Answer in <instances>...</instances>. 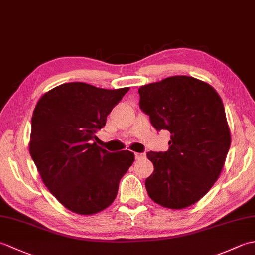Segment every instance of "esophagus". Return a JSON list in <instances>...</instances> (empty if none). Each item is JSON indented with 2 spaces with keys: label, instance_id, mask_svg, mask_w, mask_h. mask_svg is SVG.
Segmentation results:
<instances>
[{
  "label": "esophagus",
  "instance_id": "esophagus-1",
  "mask_svg": "<svg viewBox=\"0 0 255 255\" xmlns=\"http://www.w3.org/2000/svg\"><path fill=\"white\" fill-rule=\"evenodd\" d=\"M145 154L144 153H139V152H136L134 153V158H136V160H139V159H142L144 158Z\"/></svg>",
  "mask_w": 255,
  "mask_h": 255
}]
</instances>
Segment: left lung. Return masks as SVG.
I'll list each match as a JSON object with an SVG mask.
<instances>
[{"label": "left lung", "instance_id": "1", "mask_svg": "<svg viewBox=\"0 0 255 255\" xmlns=\"http://www.w3.org/2000/svg\"><path fill=\"white\" fill-rule=\"evenodd\" d=\"M138 92L151 125L171 133L167 151L147 153L154 171L145 188L163 207L185 208L209 191L225 164L231 139L223 101L209 84L185 75Z\"/></svg>", "mask_w": 255, "mask_h": 255}]
</instances>
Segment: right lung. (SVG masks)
Wrapping results in <instances>:
<instances>
[{
	"label": "right lung",
	"instance_id": "obj_1",
	"mask_svg": "<svg viewBox=\"0 0 255 255\" xmlns=\"http://www.w3.org/2000/svg\"><path fill=\"white\" fill-rule=\"evenodd\" d=\"M128 90L71 82L56 86L37 103L29 152L42 182L69 210L100 213L116 198L134 155L128 150L108 152L94 139Z\"/></svg>",
	"mask_w": 255,
	"mask_h": 255
}]
</instances>
